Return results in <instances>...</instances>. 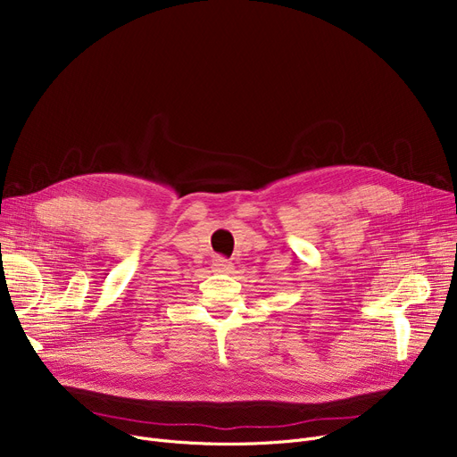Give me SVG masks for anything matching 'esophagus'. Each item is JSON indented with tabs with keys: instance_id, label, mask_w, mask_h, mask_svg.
<instances>
[{
	"instance_id": "1",
	"label": "esophagus",
	"mask_w": 457,
	"mask_h": 457,
	"mask_svg": "<svg viewBox=\"0 0 457 457\" xmlns=\"http://www.w3.org/2000/svg\"><path fill=\"white\" fill-rule=\"evenodd\" d=\"M233 270V262H229L224 257H216L212 259V272H219V274H228Z\"/></svg>"
}]
</instances>
